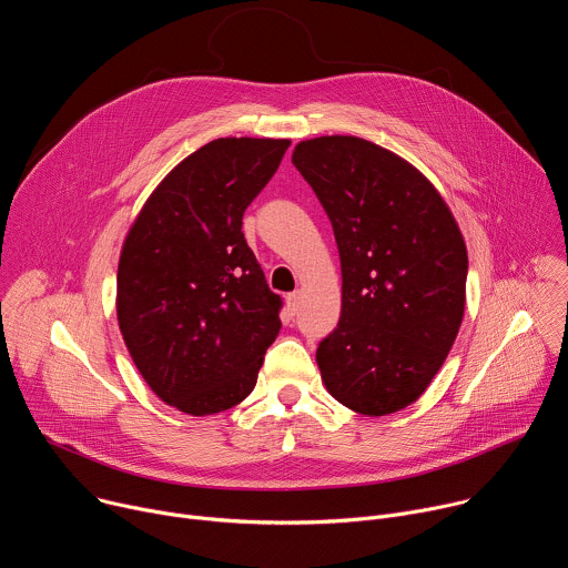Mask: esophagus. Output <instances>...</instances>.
I'll return each instance as SVG.
<instances>
[{"label": "esophagus", "mask_w": 568, "mask_h": 568, "mask_svg": "<svg viewBox=\"0 0 568 568\" xmlns=\"http://www.w3.org/2000/svg\"><path fill=\"white\" fill-rule=\"evenodd\" d=\"M298 305H301V292L287 294V310H290V314H296Z\"/></svg>", "instance_id": "obj_1"}]
</instances>
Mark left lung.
Segmentation results:
<instances>
[{
  "mask_svg": "<svg viewBox=\"0 0 568 568\" xmlns=\"http://www.w3.org/2000/svg\"><path fill=\"white\" fill-rule=\"evenodd\" d=\"M292 162L321 201L341 256V318L316 349L321 379L358 415L404 410L435 379L464 318L459 225L417 166L369 140H303Z\"/></svg>",
  "mask_w": 568,
  "mask_h": 568,
  "instance_id": "8db88e82",
  "label": "left lung"
}]
</instances>
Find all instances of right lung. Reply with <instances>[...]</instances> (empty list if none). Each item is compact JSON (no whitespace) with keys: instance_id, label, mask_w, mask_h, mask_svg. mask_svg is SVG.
I'll return each instance as SVG.
<instances>
[{"instance_id":"right-lung-1","label":"right lung","mask_w":568,"mask_h":568,"mask_svg":"<svg viewBox=\"0 0 568 568\" xmlns=\"http://www.w3.org/2000/svg\"><path fill=\"white\" fill-rule=\"evenodd\" d=\"M287 138H219L142 205L118 263V325L146 386L180 413L234 408L256 386L283 301L247 247L243 214Z\"/></svg>"}]
</instances>
